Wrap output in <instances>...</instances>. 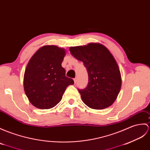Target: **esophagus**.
Instances as JSON below:
<instances>
[{
	"label": "esophagus",
	"instance_id": "1",
	"mask_svg": "<svg viewBox=\"0 0 150 150\" xmlns=\"http://www.w3.org/2000/svg\"><path fill=\"white\" fill-rule=\"evenodd\" d=\"M76 81H77V79H76V78H75V79H74V83H75L76 82Z\"/></svg>",
	"mask_w": 150,
	"mask_h": 150
}]
</instances>
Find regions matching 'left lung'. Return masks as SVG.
Listing matches in <instances>:
<instances>
[{"label":"left lung","instance_id":"obj_1","mask_svg":"<svg viewBox=\"0 0 150 150\" xmlns=\"http://www.w3.org/2000/svg\"><path fill=\"white\" fill-rule=\"evenodd\" d=\"M69 52L83 62L88 71V84L85 89H79L83 102L97 110L110 106L121 87L120 68L112 54L103 45L96 43L71 47Z\"/></svg>","mask_w":150,"mask_h":150}]
</instances>
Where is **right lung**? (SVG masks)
<instances>
[{
	"mask_svg": "<svg viewBox=\"0 0 150 150\" xmlns=\"http://www.w3.org/2000/svg\"><path fill=\"white\" fill-rule=\"evenodd\" d=\"M66 55L64 48L46 45L30 58L23 76V88L29 102L41 109L55 107L62 99L66 89L74 83L66 76L61 64Z\"/></svg>",
	"mask_w": 150,
	"mask_h": 150,
	"instance_id": "add662e5",
	"label": "right lung"
}]
</instances>
